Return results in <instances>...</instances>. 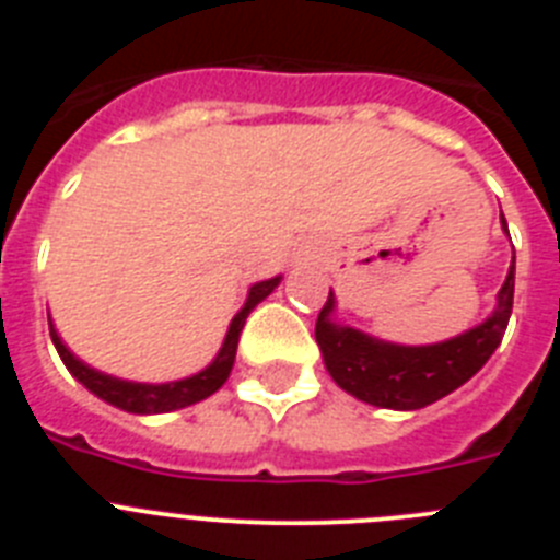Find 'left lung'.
I'll return each mask as SVG.
<instances>
[{
    "mask_svg": "<svg viewBox=\"0 0 560 560\" xmlns=\"http://www.w3.org/2000/svg\"><path fill=\"white\" fill-rule=\"evenodd\" d=\"M502 226L508 230L504 215ZM513 285H516V257L504 277V285L499 289L497 308L482 325L454 339L420 345V348L393 345L361 334L350 325L334 323L336 296L330 291L328 303L316 319V345L323 350L330 378L353 398L384 409H423L463 387L491 359L511 319Z\"/></svg>",
    "mask_w": 560,
    "mask_h": 560,
    "instance_id": "8db88e82",
    "label": "left lung"
}]
</instances>
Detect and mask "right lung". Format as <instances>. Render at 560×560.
I'll use <instances>...</instances> for the list:
<instances>
[{"label":"right lung","mask_w":560,"mask_h":560,"mask_svg":"<svg viewBox=\"0 0 560 560\" xmlns=\"http://www.w3.org/2000/svg\"><path fill=\"white\" fill-rule=\"evenodd\" d=\"M280 285V277H271V280H260L249 289L244 308L232 316L230 330L224 336V345H221L219 355L212 359V364H207L201 373L190 375V378L182 381H167V384H137V381H122L114 378V375L101 373V370L89 368L78 359L72 350L67 348L58 336L56 325L49 319V336H52V345H56L58 355L67 364V370L81 381L89 393H95L97 398H103L106 404L117 409H126L133 415H160V412H173V409H185L190 404H199V400L210 398L212 393H219L224 387V381L230 378L232 364H235V350L237 339H241V330H244L246 316L252 314L257 303H264L266 296Z\"/></svg>","instance_id":"obj_1"}]
</instances>
